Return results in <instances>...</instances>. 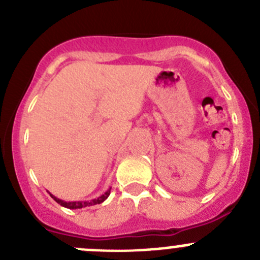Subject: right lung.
<instances>
[{
	"label": "right lung",
	"instance_id": "1",
	"mask_svg": "<svg viewBox=\"0 0 260 260\" xmlns=\"http://www.w3.org/2000/svg\"><path fill=\"white\" fill-rule=\"evenodd\" d=\"M111 190L112 187H109L108 190L106 191V192L103 193V195H101L99 198L96 199H93V200L90 201H64L61 200V199H57L56 196H54L52 193H50V196H51L52 199H54L55 201H56L57 204H60L61 206H64V208L67 209H83V208H86V206H91V205H96V204H102L104 200H107L108 199V196L111 195Z\"/></svg>",
	"mask_w": 260,
	"mask_h": 260
}]
</instances>
